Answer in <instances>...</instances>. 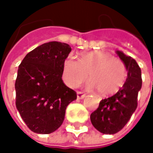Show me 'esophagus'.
<instances>
[{"instance_id":"obj_1","label":"esophagus","mask_w":153,"mask_h":153,"mask_svg":"<svg viewBox=\"0 0 153 153\" xmlns=\"http://www.w3.org/2000/svg\"><path fill=\"white\" fill-rule=\"evenodd\" d=\"M85 97V94L80 92V91H78L77 92V98L78 99H83Z\"/></svg>"}]
</instances>
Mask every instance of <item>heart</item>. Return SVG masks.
Returning <instances> with one entry per match:
<instances>
[{
    "mask_svg": "<svg viewBox=\"0 0 153 153\" xmlns=\"http://www.w3.org/2000/svg\"><path fill=\"white\" fill-rule=\"evenodd\" d=\"M88 75L89 89L97 88L101 96L116 93L125 83L127 69L125 64L110 53L103 50L80 54L78 60L69 56L65 59L62 78L70 88H76Z\"/></svg>",
    "mask_w": 153,
    "mask_h": 153,
    "instance_id": "obj_1",
    "label": "heart"
}]
</instances>
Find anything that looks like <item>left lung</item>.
I'll return each instance as SVG.
<instances>
[{"label": "left lung", "mask_w": 153, "mask_h": 153, "mask_svg": "<svg viewBox=\"0 0 153 153\" xmlns=\"http://www.w3.org/2000/svg\"><path fill=\"white\" fill-rule=\"evenodd\" d=\"M116 53L125 64L128 78L122 88L113 96L101 100L98 108L90 115L95 128L107 135L118 133L130 120L137 107L138 92L142 88L141 69L137 61L122 51Z\"/></svg>", "instance_id": "1"}]
</instances>
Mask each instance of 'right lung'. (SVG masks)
Returning <instances> with one entry per match:
<instances>
[{"label":"right lung","mask_w":153,"mask_h":153,"mask_svg":"<svg viewBox=\"0 0 153 153\" xmlns=\"http://www.w3.org/2000/svg\"><path fill=\"white\" fill-rule=\"evenodd\" d=\"M72 48L49 42L29 52L18 66L16 106L27 127L37 134H50L63 123L67 105L77 98L62 79V67Z\"/></svg>","instance_id":"obj_1"}]
</instances>
